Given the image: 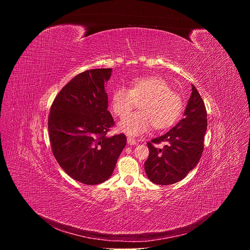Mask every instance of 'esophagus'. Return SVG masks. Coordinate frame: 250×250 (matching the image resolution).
Segmentation results:
<instances>
[{
	"mask_svg": "<svg viewBox=\"0 0 250 250\" xmlns=\"http://www.w3.org/2000/svg\"><path fill=\"white\" fill-rule=\"evenodd\" d=\"M127 144H128L129 146H134V145H136V140H135L134 138L128 136V137H127Z\"/></svg>",
	"mask_w": 250,
	"mask_h": 250,
	"instance_id": "34e87169",
	"label": "esophagus"
}]
</instances>
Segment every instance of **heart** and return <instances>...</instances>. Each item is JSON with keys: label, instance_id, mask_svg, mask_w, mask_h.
Segmentation results:
<instances>
[{"label": "heart", "instance_id": "obj_1", "mask_svg": "<svg viewBox=\"0 0 250 250\" xmlns=\"http://www.w3.org/2000/svg\"><path fill=\"white\" fill-rule=\"evenodd\" d=\"M140 103V111L125 118L119 129L136 136L146 132L153 125L165 129L176 123L183 110V101L171 90L166 80L158 76H146L133 79L129 88L119 86L112 95V110L119 118H124Z\"/></svg>", "mask_w": 250, "mask_h": 250}]
</instances>
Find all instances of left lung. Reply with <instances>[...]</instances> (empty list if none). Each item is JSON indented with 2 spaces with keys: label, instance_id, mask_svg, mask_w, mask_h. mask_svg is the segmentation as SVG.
<instances>
[{
  "label": "left lung",
  "instance_id": "8db88e82",
  "mask_svg": "<svg viewBox=\"0 0 250 250\" xmlns=\"http://www.w3.org/2000/svg\"><path fill=\"white\" fill-rule=\"evenodd\" d=\"M207 111L194 85L182 119L165 134L147 142L149 155L145 163L148 179L157 185H171L183 180L198 164L207 130ZM166 142L162 149L153 144Z\"/></svg>",
  "mask_w": 250,
  "mask_h": 250
}]
</instances>
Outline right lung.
<instances>
[{
    "label": "right lung",
    "mask_w": 250,
    "mask_h": 250,
    "mask_svg": "<svg viewBox=\"0 0 250 250\" xmlns=\"http://www.w3.org/2000/svg\"><path fill=\"white\" fill-rule=\"evenodd\" d=\"M112 71L91 69L78 74L61 89L50 108L53 155L71 178L86 185L108 180L126 145L124 133L106 135L115 125L104 91Z\"/></svg>",
    "instance_id": "add662e5"
}]
</instances>
